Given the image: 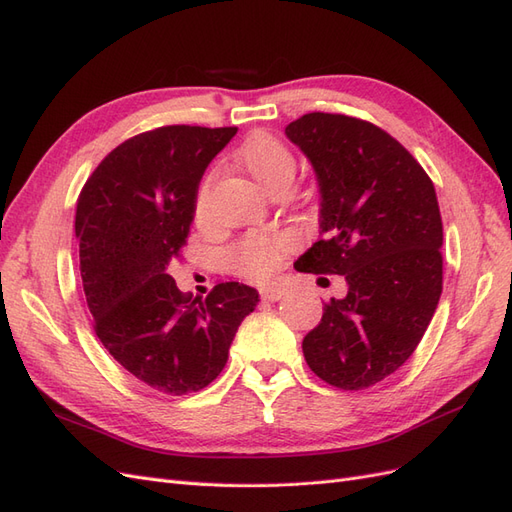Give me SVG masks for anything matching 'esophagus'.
I'll return each instance as SVG.
<instances>
[{
    "instance_id": "34e87169",
    "label": "esophagus",
    "mask_w": 512,
    "mask_h": 512,
    "mask_svg": "<svg viewBox=\"0 0 512 512\" xmlns=\"http://www.w3.org/2000/svg\"><path fill=\"white\" fill-rule=\"evenodd\" d=\"M284 297L282 286H265L260 288V299L262 301H280Z\"/></svg>"
}]
</instances>
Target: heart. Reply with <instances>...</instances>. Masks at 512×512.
Returning <instances> with one entry per match:
<instances>
[{"label":"heart","mask_w":512,"mask_h":512,"mask_svg":"<svg viewBox=\"0 0 512 512\" xmlns=\"http://www.w3.org/2000/svg\"><path fill=\"white\" fill-rule=\"evenodd\" d=\"M239 166L258 181L262 188L271 194L286 190L294 179L297 170V158L294 153L269 132H254L243 141L237 149ZM207 194L209 179L198 185L194 196V222L205 224L207 220ZM292 247L290 237L286 235H269V232H252L241 239L230 252L232 265L245 277L252 280H267L280 267L284 254Z\"/></svg>","instance_id":"b5f03b06"}]
</instances>
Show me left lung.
Wrapping results in <instances>:
<instances>
[{"mask_svg":"<svg viewBox=\"0 0 512 512\" xmlns=\"http://www.w3.org/2000/svg\"><path fill=\"white\" fill-rule=\"evenodd\" d=\"M286 136L312 162L320 188L322 239L294 267L348 284L305 335V361L327 384L361 391L410 359L438 307L436 190L412 153L369 121L307 113Z\"/></svg>","mask_w":512,"mask_h":512,"instance_id":"1","label":"left lung"}]
</instances>
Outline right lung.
Here are the masks:
<instances>
[{
    "mask_svg": "<svg viewBox=\"0 0 512 512\" xmlns=\"http://www.w3.org/2000/svg\"><path fill=\"white\" fill-rule=\"evenodd\" d=\"M235 134V126L136 134L96 166L76 200L94 331L123 369L160 393H196L218 378L241 320L258 303V292L239 282L192 299L166 273L190 235L205 168Z\"/></svg>",
    "mask_w": 512,
    "mask_h": 512,
    "instance_id": "right-lung-1",
    "label": "right lung"
}]
</instances>
